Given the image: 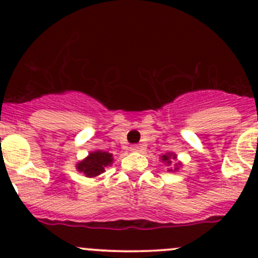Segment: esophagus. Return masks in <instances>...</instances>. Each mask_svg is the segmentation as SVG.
<instances>
[{"instance_id": "esophagus-1", "label": "esophagus", "mask_w": 258, "mask_h": 258, "mask_svg": "<svg viewBox=\"0 0 258 258\" xmlns=\"http://www.w3.org/2000/svg\"><path fill=\"white\" fill-rule=\"evenodd\" d=\"M130 151H132V152H137V151H140V146L139 145H132L131 147H130Z\"/></svg>"}]
</instances>
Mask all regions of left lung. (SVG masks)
Instances as JSON below:
<instances>
[{
	"mask_svg": "<svg viewBox=\"0 0 258 258\" xmlns=\"http://www.w3.org/2000/svg\"><path fill=\"white\" fill-rule=\"evenodd\" d=\"M161 158H162L163 162H167L168 166H170L171 165V160H176V155H175V153H166V155H163ZM178 165H179V163H178ZM178 165H175L176 167L173 168V170H175V171L178 170V167H177ZM173 170H172V168H170L168 171H173Z\"/></svg>",
	"mask_w": 258,
	"mask_h": 258,
	"instance_id": "left-lung-1",
	"label": "left lung"
}]
</instances>
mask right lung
<instances>
[{
    "label": "right lung",
    "instance_id": "right-lung-1",
    "mask_svg": "<svg viewBox=\"0 0 258 258\" xmlns=\"http://www.w3.org/2000/svg\"><path fill=\"white\" fill-rule=\"evenodd\" d=\"M113 157L111 153L105 151H93L85 160L77 163L76 168L80 172H83L86 177H96L105 172V167L112 165Z\"/></svg>",
    "mask_w": 258,
    "mask_h": 258
}]
</instances>
